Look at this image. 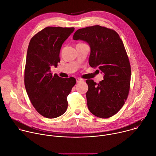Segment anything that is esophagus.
Returning a JSON list of instances; mask_svg holds the SVG:
<instances>
[{
  "label": "esophagus",
  "instance_id": "1",
  "mask_svg": "<svg viewBox=\"0 0 156 156\" xmlns=\"http://www.w3.org/2000/svg\"><path fill=\"white\" fill-rule=\"evenodd\" d=\"M83 80L82 79H80V78H76V82L77 83H79L80 82H83Z\"/></svg>",
  "mask_w": 156,
  "mask_h": 156
}]
</instances>
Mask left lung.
Segmentation results:
<instances>
[{"instance_id":"obj_1","label":"left lung","mask_w":156,"mask_h":156,"mask_svg":"<svg viewBox=\"0 0 156 156\" xmlns=\"http://www.w3.org/2000/svg\"><path fill=\"white\" fill-rule=\"evenodd\" d=\"M73 40L88 44L89 65L104 74L99 83L86 80L88 108L99 118L111 117L124 104L130 88V65L123 43L115 30L100 26L77 30Z\"/></svg>"}]
</instances>
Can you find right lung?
Segmentation results:
<instances>
[{
	"label": "right lung",
	"instance_id": "add662e5",
	"mask_svg": "<svg viewBox=\"0 0 156 156\" xmlns=\"http://www.w3.org/2000/svg\"><path fill=\"white\" fill-rule=\"evenodd\" d=\"M74 27H48L34 36L29 43L24 71L28 96L37 111L48 118L62 115L67 110V96L76 83V79L60 77L51 73V67L60 62L63 43Z\"/></svg>",
	"mask_w": 156,
	"mask_h": 156
}]
</instances>
